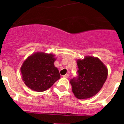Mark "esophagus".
<instances>
[{"label":"esophagus","instance_id":"obj_1","mask_svg":"<svg viewBox=\"0 0 124 124\" xmlns=\"http://www.w3.org/2000/svg\"><path fill=\"white\" fill-rule=\"evenodd\" d=\"M69 76H70V74H66L65 75L63 76V77L65 78H68Z\"/></svg>","mask_w":124,"mask_h":124}]
</instances>
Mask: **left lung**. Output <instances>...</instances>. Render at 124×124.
I'll list each match as a JSON object with an SVG mask.
<instances>
[{
  "label": "left lung",
  "instance_id": "8db88e82",
  "mask_svg": "<svg viewBox=\"0 0 124 124\" xmlns=\"http://www.w3.org/2000/svg\"><path fill=\"white\" fill-rule=\"evenodd\" d=\"M78 76L71 79L72 91L79 99L90 98L101 89L107 79L108 70L97 57L85 56L77 60Z\"/></svg>",
  "mask_w": 124,
  "mask_h": 124
}]
</instances>
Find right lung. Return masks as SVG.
<instances>
[{"mask_svg": "<svg viewBox=\"0 0 124 124\" xmlns=\"http://www.w3.org/2000/svg\"><path fill=\"white\" fill-rule=\"evenodd\" d=\"M54 56L51 53L37 52L24 61L20 71L27 87L37 92L45 91L60 78V72L54 65Z\"/></svg>", "mask_w": 124, "mask_h": 124, "instance_id": "right-lung-1", "label": "right lung"}]
</instances>
